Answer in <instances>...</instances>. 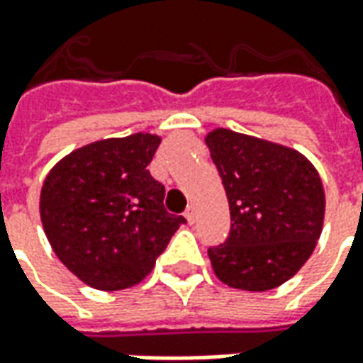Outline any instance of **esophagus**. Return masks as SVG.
<instances>
[{
  "mask_svg": "<svg viewBox=\"0 0 363 363\" xmlns=\"http://www.w3.org/2000/svg\"><path fill=\"white\" fill-rule=\"evenodd\" d=\"M184 218H186L189 223H194V220H196V212H194V208H192V206H189V210L184 212Z\"/></svg>",
  "mask_w": 363,
  "mask_h": 363,
  "instance_id": "34e87169",
  "label": "esophagus"
}]
</instances>
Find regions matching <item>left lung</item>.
<instances>
[{
    "label": "left lung",
    "instance_id": "8db88e82",
    "mask_svg": "<svg viewBox=\"0 0 363 363\" xmlns=\"http://www.w3.org/2000/svg\"><path fill=\"white\" fill-rule=\"evenodd\" d=\"M228 194L231 231L208 249L229 288L267 291L303 267L325 220V189L309 159L288 145L216 128L206 135Z\"/></svg>",
    "mask_w": 363,
    "mask_h": 363
}]
</instances>
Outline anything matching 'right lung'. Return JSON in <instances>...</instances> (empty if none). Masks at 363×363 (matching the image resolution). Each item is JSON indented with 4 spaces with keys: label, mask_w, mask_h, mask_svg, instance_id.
Instances as JSON below:
<instances>
[{
    "label": "right lung",
    "mask_w": 363,
    "mask_h": 363,
    "mask_svg": "<svg viewBox=\"0 0 363 363\" xmlns=\"http://www.w3.org/2000/svg\"><path fill=\"white\" fill-rule=\"evenodd\" d=\"M161 138L138 134L87 143L44 179L40 220L64 267L103 291L132 288L184 223L163 206L165 186L147 171Z\"/></svg>",
    "instance_id": "add662e5"
}]
</instances>
